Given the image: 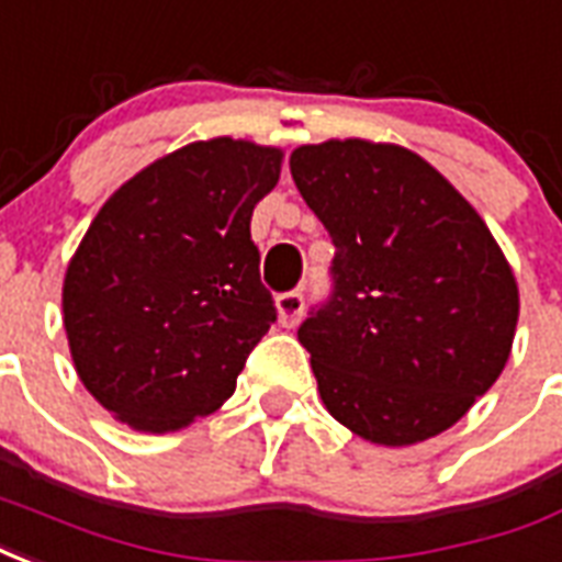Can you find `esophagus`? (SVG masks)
Instances as JSON below:
<instances>
[{
	"mask_svg": "<svg viewBox=\"0 0 562 562\" xmlns=\"http://www.w3.org/2000/svg\"><path fill=\"white\" fill-rule=\"evenodd\" d=\"M277 310H280L282 327H294L303 315V294L301 292H282L277 297Z\"/></svg>",
	"mask_w": 562,
	"mask_h": 562,
	"instance_id": "34e87169",
	"label": "esophagus"
}]
</instances>
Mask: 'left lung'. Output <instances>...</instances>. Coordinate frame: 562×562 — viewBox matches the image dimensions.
<instances>
[{"instance_id":"obj_1","label":"left lung","mask_w":562,"mask_h":562,"mask_svg":"<svg viewBox=\"0 0 562 562\" xmlns=\"http://www.w3.org/2000/svg\"><path fill=\"white\" fill-rule=\"evenodd\" d=\"M289 166L336 247L330 294L297 327L327 411L384 447L450 429L513 348L518 285L497 240L408 148L330 139Z\"/></svg>"}]
</instances>
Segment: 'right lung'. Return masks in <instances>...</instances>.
Returning <instances> with one entry per match:
<instances>
[{
  "label": "right lung",
  "instance_id": "1",
  "mask_svg": "<svg viewBox=\"0 0 562 562\" xmlns=\"http://www.w3.org/2000/svg\"><path fill=\"white\" fill-rule=\"evenodd\" d=\"M280 164V148L244 139L193 143L91 220L65 273V330L86 390L133 429L217 411L277 322L249 220Z\"/></svg>",
  "mask_w": 562,
  "mask_h": 562
}]
</instances>
